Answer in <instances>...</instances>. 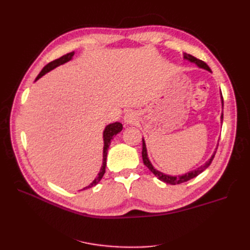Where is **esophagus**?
<instances>
[{
	"instance_id": "1",
	"label": "esophagus",
	"mask_w": 250,
	"mask_h": 250,
	"mask_svg": "<svg viewBox=\"0 0 250 250\" xmlns=\"http://www.w3.org/2000/svg\"><path fill=\"white\" fill-rule=\"evenodd\" d=\"M137 121V116L133 111H127L124 116V122L126 124H133Z\"/></svg>"
}]
</instances>
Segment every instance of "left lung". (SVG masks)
I'll list each match as a JSON object with an SVG mask.
<instances>
[{
  "label": "left lung",
  "instance_id": "obj_1",
  "mask_svg": "<svg viewBox=\"0 0 250 250\" xmlns=\"http://www.w3.org/2000/svg\"><path fill=\"white\" fill-rule=\"evenodd\" d=\"M184 59H187V60H188V62H190L195 63L198 67H200V69L207 70V71H208V72L211 73V71H210V69L208 67V65L206 62H202V60H200V59H197V58L192 56V55H190V54H187V53H184ZM221 102H222V107H223V97H222V94H221ZM222 120H223V113H221V123H222ZM216 149H217V148H216ZM215 154H216V151L213 153V155L210 156V158H209V160H208L206 164H204L203 166H200V167H198V168H196L195 170H192V171L188 172V173H186V174H183V175L171 176V175H168V174H165V173H163V172H161V171L156 170V169L153 167L152 164H151V162L149 161V158H148L146 144H145V141H144V139H143L142 156H143L144 165H145L146 167H147L151 172H152L158 179L164 181V183L168 184V185H178V184H183V183H186V181L190 180V179H192V178H194V177H196V176H198L200 173H202V172H203L204 170H206V169L208 167V166L210 165V163H211V161H213V158H214Z\"/></svg>",
  "mask_w": 250,
  "mask_h": 250
}]
</instances>
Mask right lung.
I'll list each match as a JSON object with an SVG mask.
<instances>
[{"instance_id":"add662e5","label":"right lung","mask_w":250,"mask_h":250,"mask_svg":"<svg viewBox=\"0 0 250 250\" xmlns=\"http://www.w3.org/2000/svg\"><path fill=\"white\" fill-rule=\"evenodd\" d=\"M75 54V52H71V53H67V54L62 56L58 59H55L53 60V62H49L46 66H43V69L42 70V72L39 74V76L36 77L35 81L39 80L41 77H42L44 74H47L48 72L54 70L55 67L62 65L67 62H70V60L73 58ZM123 129V125L119 123V122H116V123H111V124H108L106 127H105V129L103 131V141H104V147H103V163H102V167L100 169V172L98 173V176L93 180V183L88 185L87 187L83 188L82 190H85V188H89L92 187H95L97 184H99V181L102 179L104 173H105V167H106V158H107V150L109 148V145H110V141L113 139V137H115L116 134H118L119 132L122 131ZM80 190V191H82Z\"/></svg>"}]
</instances>
